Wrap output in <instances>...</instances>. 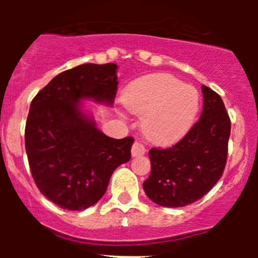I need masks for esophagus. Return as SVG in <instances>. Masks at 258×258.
<instances>
[{
    "instance_id": "34e87169",
    "label": "esophagus",
    "mask_w": 258,
    "mask_h": 258,
    "mask_svg": "<svg viewBox=\"0 0 258 258\" xmlns=\"http://www.w3.org/2000/svg\"><path fill=\"white\" fill-rule=\"evenodd\" d=\"M145 154H146L145 146H143L141 142H134L133 147H132V155L136 157V156H142V155Z\"/></svg>"
}]
</instances>
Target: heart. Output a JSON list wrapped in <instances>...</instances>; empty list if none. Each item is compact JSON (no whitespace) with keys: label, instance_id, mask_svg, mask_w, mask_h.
<instances>
[{"label":"heart","instance_id":"b5f03b06","mask_svg":"<svg viewBox=\"0 0 258 258\" xmlns=\"http://www.w3.org/2000/svg\"><path fill=\"white\" fill-rule=\"evenodd\" d=\"M124 104L143 116V132L157 143L179 140L192 125L199 108V95L192 86L166 74L147 75L127 86Z\"/></svg>","mask_w":258,"mask_h":258}]
</instances>
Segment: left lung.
<instances>
[{
	"mask_svg": "<svg viewBox=\"0 0 258 258\" xmlns=\"http://www.w3.org/2000/svg\"><path fill=\"white\" fill-rule=\"evenodd\" d=\"M202 92L204 104L199 121L175 145L152 147L149 152L151 174L143 188L161 207L178 208L202 199L225 170L231 121L222 98L206 85Z\"/></svg>",
	"mask_w": 258,
	"mask_h": 258,
	"instance_id": "left-lung-1",
	"label": "left lung"
}]
</instances>
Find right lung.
I'll return each instance as SVG.
<instances>
[{
  "instance_id": "obj_1",
  "label": "right lung",
  "mask_w": 258,
  "mask_h": 258,
  "mask_svg": "<svg viewBox=\"0 0 258 258\" xmlns=\"http://www.w3.org/2000/svg\"><path fill=\"white\" fill-rule=\"evenodd\" d=\"M116 70L113 63H86L64 71L41 89L29 107L26 151L32 177L41 194L61 209L94 206L113 170L131 160L133 137H107L79 103L90 98L112 104Z\"/></svg>"
}]
</instances>
